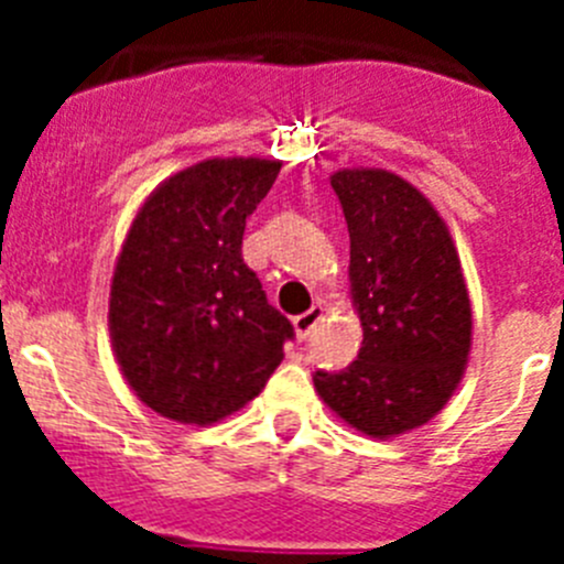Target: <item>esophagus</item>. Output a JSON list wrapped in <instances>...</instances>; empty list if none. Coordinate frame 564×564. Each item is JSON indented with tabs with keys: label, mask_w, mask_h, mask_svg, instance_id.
Masks as SVG:
<instances>
[{
	"label": "esophagus",
	"mask_w": 564,
	"mask_h": 564,
	"mask_svg": "<svg viewBox=\"0 0 564 564\" xmlns=\"http://www.w3.org/2000/svg\"><path fill=\"white\" fill-rule=\"evenodd\" d=\"M322 316H325V307H322V305H313L311 311L293 318V330H296L299 341H305V338L311 336L313 327H316L318 322H322Z\"/></svg>",
	"instance_id": "1"
}]
</instances>
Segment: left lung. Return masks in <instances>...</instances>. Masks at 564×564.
Segmentation results:
<instances>
[{
  "label": "left lung",
  "mask_w": 564,
  "mask_h": 564,
  "mask_svg": "<svg viewBox=\"0 0 564 564\" xmlns=\"http://www.w3.org/2000/svg\"><path fill=\"white\" fill-rule=\"evenodd\" d=\"M350 231V299L364 341L341 372L313 376L352 430L398 437L430 423L466 372L471 302L452 234L426 197L387 169H338Z\"/></svg>",
  "instance_id": "obj_1"
}]
</instances>
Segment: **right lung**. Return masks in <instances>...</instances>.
I'll return each mask as SVG.
<instances>
[{
	"mask_svg": "<svg viewBox=\"0 0 564 564\" xmlns=\"http://www.w3.org/2000/svg\"><path fill=\"white\" fill-rule=\"evenodd\" d=\"M279 161L208 158L149 194L109 285V338L149 410L177 423L223 421L262 392L293 325L242 262L248 214Z\"/></svg>",
	"mask_w": 564,
	"mask_h": 564,
	"instance_id": "right-lung-1",
	"label": "right lung"
}]
</instances>
